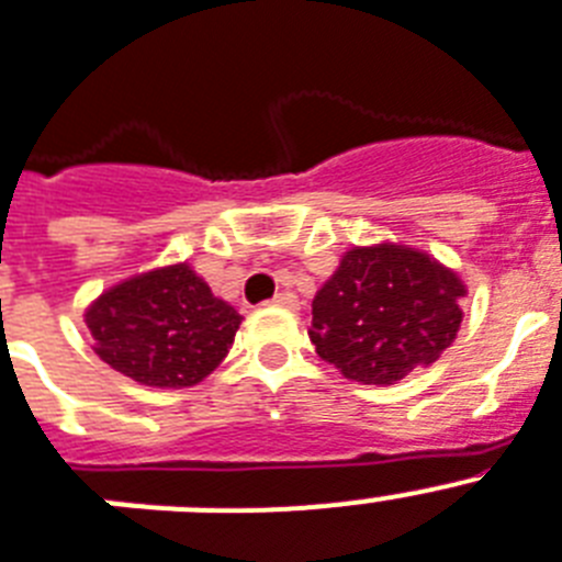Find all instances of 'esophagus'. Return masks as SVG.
<instances>
[{"mask_svg":"<svg viewBox=\"0 0 562 562\" xmlns=\"http://www.w3.org/2000/svg\"><path fill=\"white\" fill-rule=\"evenodd\" d=\"M271 303L282 305V308H300V300H296V294H291V291H282V294H277Z\"/></svg>","mask_w":562,"mask_h":562,"instance_id":"esophagus-1","label":"esophagus"}]
</instances>
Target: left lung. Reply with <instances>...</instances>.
<instances>
[{
  "mask_svg": "<svg viewBox=\"0 0 562 562\" xmlns=\"http://www.w3.org/2000/svg\"><path fill=\"white\" fill-rule=\"evenodd\" d=\"M463 296V280L417 248H351L314 296L308 337L348 380L394 385L454 342Z\"/></svg>",
  "mask_w": 562,
  "mask_h": 562,
  "instance_id": "obj_1",
  "label": "left lung"
}]
</instances>
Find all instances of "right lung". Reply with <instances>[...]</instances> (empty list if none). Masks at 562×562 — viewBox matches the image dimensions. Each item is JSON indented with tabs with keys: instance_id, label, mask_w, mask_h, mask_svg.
Wrapping results in <instances>:
<instances>
[{
	"instance_id": "obj_1",
	"label": "right lung",
	"mask_w": 562,
	"mask_h": 562,
	"mask_svg": "<svg viewBox=\"0 0 562 562\" xmlns=\"http://www.w3.org/2000/svg\"><path fill=\"white\" fill-rule=\"evenodd\" d=\"M85 323L113 371L139 385L188 389L225 360L243 317L179 262L108 289L88 305Z\"/></svg>"
}]
</instances>
